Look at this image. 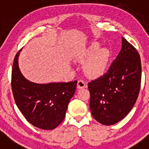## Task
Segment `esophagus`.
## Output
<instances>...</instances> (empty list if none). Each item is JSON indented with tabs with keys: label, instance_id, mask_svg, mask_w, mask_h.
Returning a JSON list of instances; mask_svg holds the SVG:
<instances>
[{
	"label": "esophagus",
	"instance_id": "1",
	"mask_svg": "<svg viewBox=\"0 0 149 149\" xmlns=\"http://www.w3.org/2000/svg\"><path fill=\"white\" fill-rule=\"evenodd\" d=\"M85 87H86V83L84 82V81H82V80L78 81V82H77V88L78 89H83V88Z\"/></svg>",
	"mask_w": 149,
	"mask_h": 149
}]
</instances>
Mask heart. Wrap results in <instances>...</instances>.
<instances>
[{"label":"heart","mask_w":149,"mask_h":149,"mask_svg":"<svg viewBox=\"0 0 149 149\" xmlns=\"http://www.w3.org/2000/svg\"><path fill=\"white\" fill-rule=\"evenodd\" d=\"M77 59L81 62H85L84 69L88 77L98 78L104 75L108 69L111 54L107 48H100L98 43L93 42L78 55Z\"/></svg>","instance_id":"heart-1"}]
</instances>
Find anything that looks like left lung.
Here are the masks:
<instances>
[{"label": "left lung", "instance_id": "1", "mask_svg": "<svg viewBox=\"0 0 149 149\" xmlns=\"http://www.w3.org/2000/svg\"><path fill=\"white\" fill-rule=\"evenodd\" d=\"M140 56L132 45L122 38V49L108 71L88 84L90 110L96 121L112 125L131 112L141 84Z\"/></svg>", "mask_w": 149, "mask_h": 149}]
</instances>
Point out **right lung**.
<instances>
[{"label": "right lung", "instance_id": "1", "mask_svg": "<svg viewBox=\"0 0 149 149\" xmlns=\"http://www.w3.org/2000/svg\"><path fill=\"white\" fill-rule=\"evenodd\" d=\"M16 54L12 70V89L18 108L33 125L53 130L63 122L69 101L75 93L77 81L36 84L24 77Z\"/></svg>", "mask_w": 149, "mask_h": 149}]
</instances>
